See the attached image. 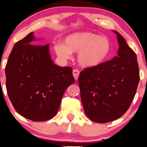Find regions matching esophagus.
Listing matches in <instances>:
<instances>
[{"label": "esophagus", "instance_id": "34e87169", "mask_svg": "<svg viewBox=\"0 0 147 147\" xmlns=\"http://www.w3.org/2000/svg\"><path fill=\"white\" fill-rule=\"evenodd\" d=\"M72 74H73V77H75V80L77 81V80L78 79V78H79V74H80L79 70L78 69H74L73 72H72Z\"/></svg>", "mask_w": 147, "mask_h": 147}]
</instances>
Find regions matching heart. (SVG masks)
Segmentation results:
<instances>
[{
  "label": "heart",
  "mask_w": 147,
  "mask_h": 147,
  "mask_svg": "<svg viewBox=\"0 0 147 147\" xmlns=\"http://www.w3.org/2000/svg\"><path fill=\"white\" fill-rule=\"evenodd\" d=\"M64 44L54 46L56 54L62 60H68L72 52L78 53V61L86 68L96 67L106 61L111 52V42L106 36L92 32H79L66 37Z\"/></svg>",
  "instance_id": "1"
}]
</instances>
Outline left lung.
<instances>
[{
	"label": "left lung",
	"instance_id": "1",
	"mask_svg": "<svg viewBox=\"0 0 147 147\" xmlns=\"http://www.w3.org/2000/svg\"><path fill=\"white\" fill-rule=\"evenodd\" d=\"M118 56L96 67L86 68L78 81L84 110L90 120L106 123L117 120L130 106L139 83L135 52L116 31Z\"/></svg>",
	"mask_w": 147,
	"mask_h": 147
}]
</instances>
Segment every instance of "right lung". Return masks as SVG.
Wrapping results in <instances>:
<instances>
[{
	"label": "right lung",
	"mask_w": 147,
	"mask_h": 147,
	"mask_svg": "<svg viewBox=\"0 0 147 147\" xmlns=\"http://www.w3.org/2000/svg\"><path fill=\"white\" fill-rule=\"evenodd\" d=\"M30 33L13 47L5 67L8 96L17 112L43 122L57 113L64 91L75 82L71 67L54 64L49 44H34Z\"/></svg>",
	"instance_id": "right-lung-1"
}]
</instances>
